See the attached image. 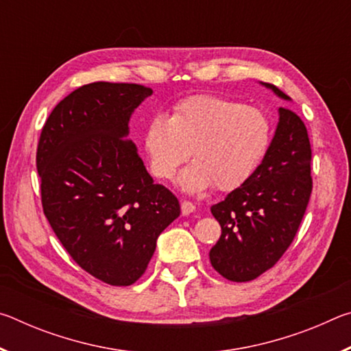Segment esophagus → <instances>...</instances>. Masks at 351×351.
Listing matches in <instances>:
<instances>
[{"label": "esophagus", "instance_id": "34e87169", "mask_svg": "<svg viewBox=\"0 0 351 351\" xmlns=\"http://www.w3.org/2000/svg\"><path fill=\"white\" fill-rule=\"evenodd\" d=\"M181 212H182V215H189V213L195 212V204L190 203V201H187V199H182L181 201Z\"/></svg>", "mask_w": 351, "mask_h": 351}]
</instances>
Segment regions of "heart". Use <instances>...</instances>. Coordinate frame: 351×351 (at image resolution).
Masks as SVG:
<instances>
[{"label":"heart","mask_w":351,"mask_h":351,"mask_svg":"<svg viewBox=\"0 0 351 351\" xmlns=\"http://www.w3.org/2000/svg\"><path fill=\"white\" fill-rule=\"evenodd\" d=\"M272 123L266 112L212 94L180 100L171 117L154 114L145 130V152L152 173L169 181L190 156L180 186L199 193L215 186L239 189L254 175L269 150Z\"/></svg>","instance_id":"obj_1"}]
</instances>
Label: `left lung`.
I'll use <instances>...</instances> for the list:
<instances>
[{
    "label": "left lung",
    "mask_w": 351,
    "mask_h": 351,
    "mask_svg": "<svg viewBox=\"0 0 351 351\" xmlns=\"http://www.w3.org/2000/svg\"><path fill=\"white\" fill-rule=\"evenodd\" d=\"M289 100L276 85L263 83ZM278 125L269 150L249 180L210 207L221 237L209 258L230 282H249L271 269L299 230L311 197V144L294 111L278 108Z\"/></svg>",
    "instance_id": "obj_1"
}]
</instances>
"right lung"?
Listing matches in <instances>:
<instances>
[{"instance_id":"right-lung-1","label":"right lung","mask_w":351,"mask_h":351,"mask_svg":"<svg viewBox=\"0 0 351 351\" xmlns=\"http://www.w3.org/2000/svg\"><path fill=\"white\" fill-rule=\"evenodd\" d=\"M152 94L138 83L77 88L46 119L37 147L52 230L82 269L112 287L142 277L159 234L181 213L127 141L132 112Z\"/></svg>"}]
</instances>
